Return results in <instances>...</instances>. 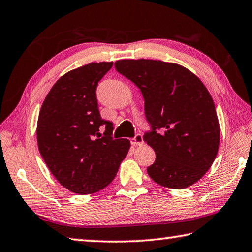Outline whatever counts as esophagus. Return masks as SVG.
<instances>
[{
    "instance_id": "1",
    "label": "esophagus",
    "mask_w": 252,
    "mask_h": 252,
    "mask_svg": "<svg viewBox=\"0 0 252 252\" xmlns=\"http://www.w3.org/2000/svg\"><path fill=\"white\" fill-rule=\"evenodd\" d=\"M143 143V136L141 134H136L133 139H131V144L132 146H141Z\"/></svg>"
}]
</instances>
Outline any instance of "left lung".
I'll return each instance as SVG.
<instances>
[{
    "instance_id": "obj_1",
    "label": "left lung",
    "mask_w": 252,
    "mask_h": 252,
    "mask_svg": "<svg viewBox=\"0 0 252 252\" xmlns=\"http://www.w3.org/2000/svg\"><path fill=\"white\" fill-rule=\"evenodd\" d=\"M114 66L143 95L152 127L143 140L156 152L149 176L171 189L199 181L215 161L220 142L216 106L201 80L185 66L160 60H119Z\"/></svg>"
}]
</instances>
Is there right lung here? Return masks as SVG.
I'll list each match as a JSON object with an SVG mask.
<instances>
[{"mask_svg": "<svg viewBox=\"0 0 252 252\" xmlns=\"http://www.w3.org/2000/svg\"><path fill=\"white\" fill-rule=\"evenodd\" d=\"M113 62H92L62 75L51 89L37 119V147L51 173L78 194L109 186L130 149L127 139H113L112 122L101 118L99 81ZM106 126L105 135L99 126Z\"/></svg>", "mask_w": 252, "mask_h": 252, "instance_id": "right-lung-1", "label": "right lung"}]
</instances>
